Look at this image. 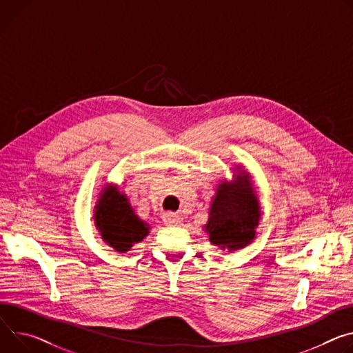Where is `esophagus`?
<instances>
[{
    "mask_svg": "<svg viewBox=\"0 0 353 353\" xmlns=\"http://www.w3.org/2000/svg\"><path fill=\"white\" fill-rule=\"evenodd\" d=\"M165 222L168 223V225H179L180 223V218L177 215H173V214H168L165 216Z\"/></svg>",
    "mask_w": 353,
    "mask_h": 353,
    "instance_id": "obj_1",
    "label": "esophagus"
}]
</instances>
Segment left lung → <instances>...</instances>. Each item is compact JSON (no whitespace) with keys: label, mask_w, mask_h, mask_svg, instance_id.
<instances>
[{"label":"left lung","mask_w":353,"mask_h":353,"mask_svg":"<svg viewBox=\"0 0 353 353\" xmlns=\"http://www.w3.org/2000/svg\"><path fill=\"white\" fill-rule=\"evenodd\" d=\"M259 216L258 200L253 196L248 176H239L236 183L219 185L205 231L214 245L235 250L254 238Z\"/></svg>","instance_id":"obj_1"}]
</instances>
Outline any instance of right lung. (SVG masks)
<instances>
[{"instance_id":"add662e5","label":"right lung","mask_w":353,"mask_h":353,"mask_svg":"<svg viewBox=\"0 0 353 353\" xmlns=\"http://www.w3.org/2000/svg\"><path fill=\"white\" fill-rule=\"evenodd\" d=\"M95 208V223L103 239L115 250H130L132 243L141 242L148 235L146 223L134 214L125 196L115 187L105 188V193Z\"/></svg>"}]
</instances>
